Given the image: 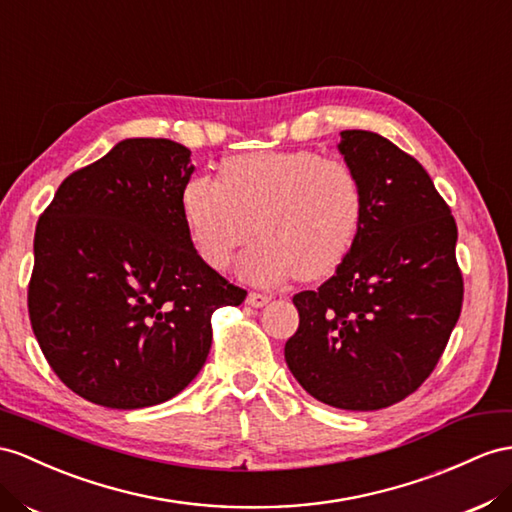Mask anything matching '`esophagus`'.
<instances>
[{"instance_id":"1","label":"esophagus","mask_w":512,"mask_h":512,"mask_svg":"<svg viewBox=\"0 0 512 512\" xmlns=\"http://www.w3.org/2000/svg\"><path fill=\"white\" fill-rule=\"evenodd\" d=\"M272 300V296L270 294H261V292H248V296H246V303L251 305V307H264V305H268Z\"/></svg>"}]
</instances>
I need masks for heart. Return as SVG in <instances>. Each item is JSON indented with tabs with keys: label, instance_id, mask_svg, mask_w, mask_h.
Instances as JSON below:
<instances>
[{
	"label": "heart",
	"instance_id": "b5f03b06",
	"mask_svg": "<svg viewBox=\"0 0 512 512\" xmlns=\"http://www.w3.org/2000/svg\"><path fill=\"white\" fill-rule=\"evenodd\" d=\"M363 212L357 170L311 149L231 155L218 181L194 177L181 190L183 222L209 268L225 270L255 229L240 272L257 283L329 277L355 246Z\"/></svg>",
	"mask_w": 512,
	"mask_h": 512
}]
</instances>
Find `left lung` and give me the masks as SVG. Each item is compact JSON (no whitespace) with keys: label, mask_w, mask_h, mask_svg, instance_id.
I'll return each mask as SVG.
<instances>
[{"label":"left lung","mask_w":512,"mask_h":512,"mask_svg":"<svg viewBox=\"0 0 512 512\" xmlns=\"http://www.w3.org/2000/svg\"><path fill=\"white\" fill-rule=\"evenodd\" d=\"M337 149L363 183L361 231L329 281L294 296L285 361L316 400L378 411L426 381L461 316L458 231L424 166L391 140L346 129Z\"/></svg>","instance_id":"left-lung-1"}]
</instances>
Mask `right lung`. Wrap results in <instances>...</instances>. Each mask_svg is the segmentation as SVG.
<instances>
[{"mask_svg": "<svg viewBox=\"0 0 512 512\" xmlns=\"http://www.w3.org/2000/svg\"><path fill=\"white\" fill-rule=\"evenodd\" d=\"M190 149L127 138L60 183L38 218L28 287L51 370L108 409L166 402L201 372L212 313L246 298L194 251L181 216Z\"/></svg>", "mask_w": 512, "mask_h": 512, "instance_id": "obj_1", "label": "right lung"}]
</instances>
